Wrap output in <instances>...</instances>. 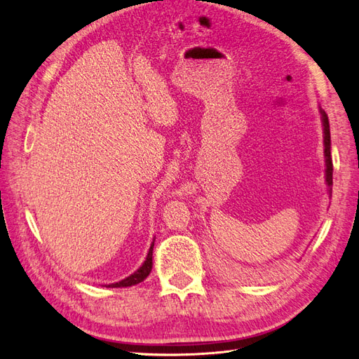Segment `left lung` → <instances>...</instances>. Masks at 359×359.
<instances>
[{
	"label": "left lung",
	"mask_w": 359,
	"mask_h": 359,
	"mask_svg": "<svg viewBox=\"0 0 359 359\" xmlns=\"http://www.w3.org/2000/svg\"><path fill=\"white\" fill-rule=\"evenodd\" d=\"M322 115V124H323V145H325V163H327V169H325V180H327V186L330 194L332 193V158H331V135H330V121L328 115L325 111L319 109Z\"/></svg>",
	"instance_id": "1"
}]
</instances>
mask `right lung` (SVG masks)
<instances>
[{
	"label": "right lung",
	"mask_w": 359,
	"mask_h": 359,
	"mask_svg": "<svg viewBox=\"0 0 359 359\" xmlns=\"http://www.w3.org/2000/svg\"><path fill=\"white\" fill-rule=\"evenodd\" d=\"M153 248H154V241L149 247L148 256L145 259V262L142 264V266H140L137 271H135L132 276H128L127 278L118 281V283L107 285V287H128V286H135V285L140 283V281H144L149 276L151 268H153Z\"/></svg>",
	"instance_id": "right-lung-1"
}]
</instances>
